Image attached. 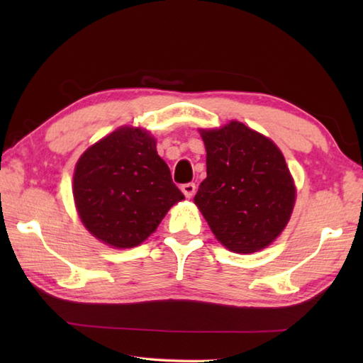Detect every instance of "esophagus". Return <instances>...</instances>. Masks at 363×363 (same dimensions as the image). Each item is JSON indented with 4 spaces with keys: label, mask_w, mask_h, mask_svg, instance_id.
<instances>
[{
    "label": "esophagus",
    "mask_w": 363,
    "mask_h": 363,
    "mask_svg": "<svg viewBox=\"0 0 363 363\" xmlns=\"http://www.w3.org/2000/svg\"><path fill=\"white\" fill-rule=\"evenodd\" d=\"M181 190H182V194L186 195V198H194V195H195V191H196V186L194 182H187V184H182L181 186Z\"/></svg>",
    "instance_id": "obj_1"
}]
</instances>
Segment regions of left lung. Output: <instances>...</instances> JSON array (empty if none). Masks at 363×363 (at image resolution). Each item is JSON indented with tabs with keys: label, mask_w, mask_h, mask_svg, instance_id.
Masks as SVG:
<instances>
[{
	"label": "left lung",
	"mask_w": 363,
	"mask_h": 363,
	"mask_svg": "<svg viewBox=\"0 0 363 363\" xmlns=\"http://www.w3.org/2000/svg\"><path fill=\"white\" fill-rule=\"evenodd\" d=\"M199 133L207 177L195 195L198 209L229 251L267 248L287 226L296 198L281 150L240 121Z\"/></svg>",
	"instance_id": "obj_1"
}]
</instances>
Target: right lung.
<instances>
[{
    "label": "right lung",
    "instance_id": "add662e5",
    "mask_svg": "<svg viewBox=\"0 0 363 363\" xmlns=\"http://www.w3.org/2000/svg\"><path fill=\"white\" fill-rule=\"evenodd\" d=\"M73 196L82 225L113 248L140 245L169 207L184 199L154 137L129 126L113 130L79 157Z\"/></svg>",
    "mask_w": 363,
    "mask_h": 363
}]
</instances>
